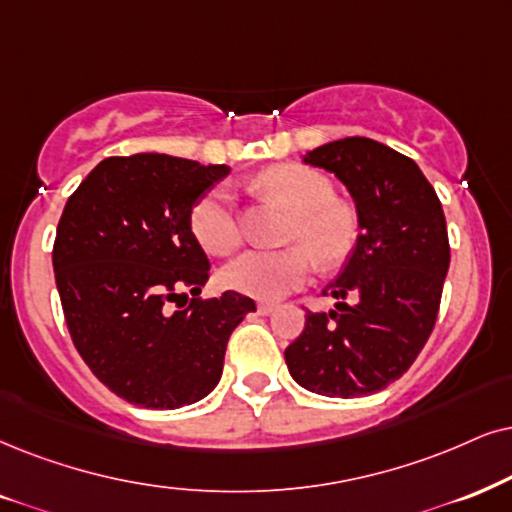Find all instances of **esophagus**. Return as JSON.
Returning <instances> with one entry per match:
<instances>
[{
    "mask_svg": "<svg viewBox=\"0 0 512 512\" xmlns=\"http://www.w3.org/2000/svg\"><path fill=\"white\" fill-rule=\"evenodd\" d=\"M276 309V304L274 302H260L257 304V312H260L262 316H267V314H271Z\"/></svg>",
    "mask_w": 512,
    "mask_h": 512,
    "instance_id": "34e87169",
    "label": "esophagus"
}]
</instances>
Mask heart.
Segmentation results:
<instances>
[{
    "label": "heart",
    "instance_id": "1",
    "mask_svg": "<svg viewBox=\"0 0 512 512\" xmlns=\"http://www.w3.org/2000/svg\"><path fill=\"white\" fill-rule=\"evenodd\" d=\"M255 189L293 212L286 241L300 245L243 252L222 274L231 290L257 300H278L309 281L314 260L331 269L352 252L359 236L357 210L335 198L333 181L323 172L295 163L274 165L257 174ZM191 229L212 255H231L241 245L234 193L222 184L205 191L191 210Z\"/></svg>",
    "mask_w": 512,
    "mask_h": 512
}]
</instances>
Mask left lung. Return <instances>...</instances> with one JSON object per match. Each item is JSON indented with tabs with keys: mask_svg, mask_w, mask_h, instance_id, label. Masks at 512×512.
Returning <instances> with one entry per match:
<instances>
[{
	"mask_svg": "<svg viewBox=\"0 0 512 512\" xmlns=\"http://www.w3.org/2000/svg\"><path fill=\"white\" fill-rule=\"evenodd\" d=\"M304 163L347 186L359 238L345 269L323 290L340 300L339 312L307 309L286 364L307 390L364 397L409 371L435 328L451 260L444 210L420 167L373 139L331 141L304 155Z\"/></svg>",
	"mask_w": 512,
	"mask_h": 512,
	"instance_id": "1",
	"label": "left lung"
}]
</instances>
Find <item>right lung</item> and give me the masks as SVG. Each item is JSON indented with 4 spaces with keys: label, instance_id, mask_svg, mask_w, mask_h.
<instances>
[{
    "label": "right lung",
    "instance_id": "add662e5",
    "mask_svg": "<svg viewBox=\"0 0 512 512\" xmlns=\"http://www.w3.org/2000/svg\"><path fill=\"white\" fill-rule=\"evenodd\" d=\"M229 172L165 153L113 155L63 208L51 260L68 333L96 378L129 404L179 409L210 394L231 333L255 312L234 290L196 297L210 262L191 210Z\"/></svg>",
    "mask_w": 512,
    "mask_h": 512
}]
</instances>
